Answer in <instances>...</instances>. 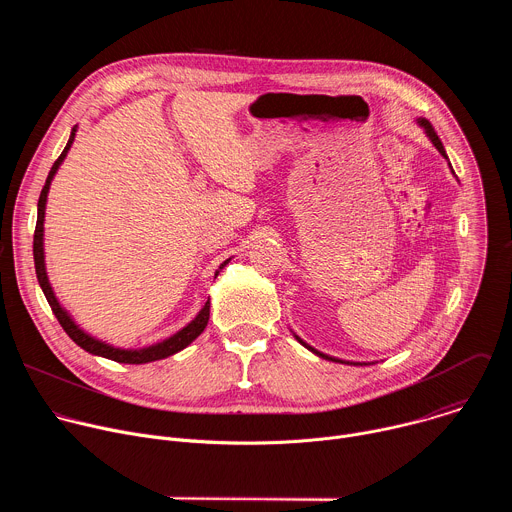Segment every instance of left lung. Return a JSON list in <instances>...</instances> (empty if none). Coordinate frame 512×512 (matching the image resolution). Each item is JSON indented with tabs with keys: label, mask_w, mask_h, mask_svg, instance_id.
Segmentation results:
<instances>
[{
	"label": "left lung",
	"mask_w": 512,
	"mask_h": 512,
	"mask_svg": "<svg viewBox=\"0 0 512 512\" xmlns=\"http://www.w3.org/2000/svg\"><path fill=\"white\" fill-rule=\"evenodd\" d=\"M417 123H419V127H423V131H425V135L429 137V141L435 145V150L437 152H440L446 160H448V156H446V150H444V143H442V139L440 137H437V133H435V129L431 127V123L427 121V119H417ZM452 168V166H450ZM452 174H454V170H452ZM296 336V334H294ZM296 340L302 344V346H306L308 350H312L314 354H318V356H322V358H326V360H332V362H342V360H338V358H334V356H328V354H324V352H320V350H316L314 346H310V344H306L300 336H296ZM352 364V362H350Z\"/></svg>",
	"instance_id": "8db88e82"
}]
</instances>
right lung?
I'll list each match as a JSON object with an SVG mask.
<instances>
[{
	"mask_svg": "<svg viewBox=\"0 0 512 512\" xmlns=\"http://www.w3.org/2000/svg\"><path fill=\"white\" fill-rule=\"evenodd\" d=\"M75 135H77V125L72 127L70 131V137H68V143L66 148L62 150V154L58 156V160L54 162V166L50 168V174L46 178V184L40 192V198H38V221H36V231H34V265H36V275H38V283L44 291V296L56 316V320L60 322V326L64 328V332L72 338V342H77L83 350L95 354V356H103V358H109V360H115V362H123V364H145V362H154V360H162V358H168L180 350H184L192 340H196L202 330L206 328L208 324V316H210V302L204 304V308L198 312V316L186 324L182 330H178L176 334L168 336L166 340H160L156 344H150V346H141V348H121V346H113L109 342H103L95 336H91L87 330H83L75 318H72L64 306L58 302L54 289L50 285V279H48V273H46V261H44V214H46V200H48V190H50V184H52V178L54 174L58 172L60 164L64 162L68 150L72 141H75ZM231 259H227L225 263H221V267H218V271H221ZM218 271L214 273V277L218 275ZM210 300V298H208Z\"/></svg>",
	"mask_w": 512,
	"mask_h": 512,
	"instance_id": "add662e5",
	"label": "right lung"
}]
</instances>
